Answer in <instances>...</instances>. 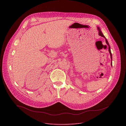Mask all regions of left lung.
Returning a JSON list of instances; mask_svg holds the SVG:
<instances>
[{
  "label": "left lung",
  "mask_w": 126,
  "mask_h": 126,
  "mask_svg": "<svg viewBox=\"0 0 126 126\" xmlns=\"http://www.w3.org/2000/svg\"><path fill=\"white\" fill-rule=\"evenodd\" d=\"M98 29L99 30V35H100L101 36H102V37H104V38H105V40H106V43H107V44L108 45V46H109V53H110V56H111V60L112 59V53H111V50H110V45H109V43H108V41H107V39L106 38V37L104 36V35L103 34V33H102V32H101V31L100 30V29H99V27H98ZM112 62H111V65H112Z\"/></svg>",
  "instance_id": "obj_1"
}]
</instances>
